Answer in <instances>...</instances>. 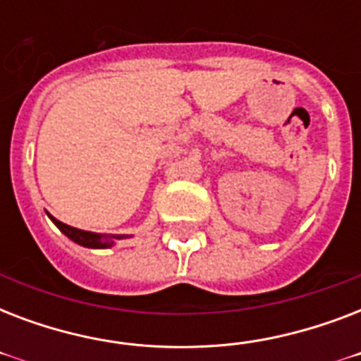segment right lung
Instances as JSON below:
<instances>
[{"label": "right lung", "instance_id": "1", "mask_svg": "<svg viewBox=\"0 0 361 361\" xmlns=\"http://www.w3.org/2000/svg\"><path fill=\"white\" fill-rule=\"evenodd\" d=\"M48 217L52 219V223L58 226L59 231L63 232L65 236L73 240L75 243L82 247H90V249H109V247L114 245L116 240H121V238H129L125 236V234H97V232H87V231H80V228H75V226H69L58 221L56 217L48 214Z\"/></svg>", "mask_w": 361, "mask_h": 361}]
</instances>
